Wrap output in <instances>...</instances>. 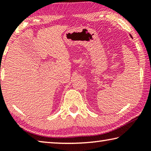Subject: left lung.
<instances>
[{
	"mask_svg": "<svg viewBox=\"0 0 151 151\" xmlns=\"http://www.w3.org/2000/svg\"><path fill=\"white\" fill-rule=\"evenodd\" d=\"M130 36H131V38H132V37L131 36V35H130Z\"/></svg>",
	"mask_w": 151,
	"mask_h": 151,
	"instance_id": "1",
	"label": "left lung"
}]
</instances>
